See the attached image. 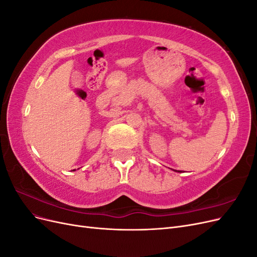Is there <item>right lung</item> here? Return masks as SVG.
<instances>
[{
	"mask_svg": "<svg viewBox=\"0 0 257 257\" xmlns=\"http://www.w3.org/2000/svg\"><path fill=\"white\" fill-rule=\"evenodd\" d=\"M74 170H75V169H74Z\"/></svg>",
	"mask_w": 257,
	"mask_h": 257,
	"instance_id": "1",
	"label": "right lung"
}]
</instances>
